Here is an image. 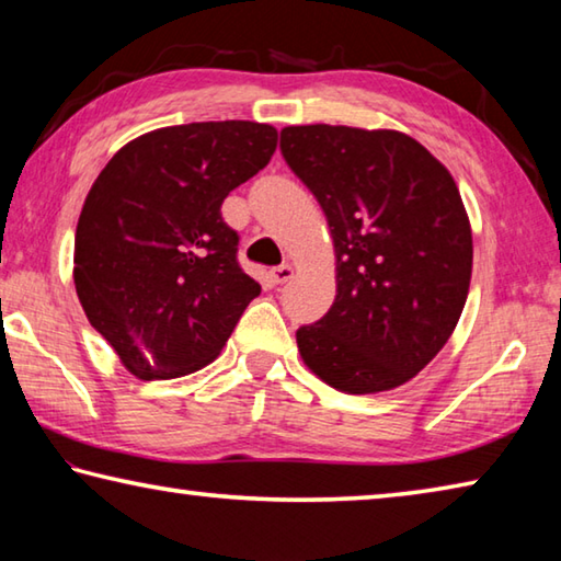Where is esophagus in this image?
<instances>
[{
  "label": "esophagus",
  "instance_id": "esophagus-1",
  "mask_svg": "<svg viewBox=\"0 0 561 561\" xmlns=\"http://www.w3.org/2000/svg\"><path fill=\"white\" fill-rule=\"evenodd\" d=\"M294 277L291 264H279V267L272 270V282L274 284H287Z\"/></svg>",
  "mask_w": 561,
  "mask_h": 561
}]
</instances>
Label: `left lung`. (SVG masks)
Returning <instances> with one entry per match:
<instances>
[{"mask_svg":"<svg viewBox=\"0 0 561 561\" xmlns=\"http://www.w3.org/2000/svg\"><path fill=\"white\" fill-rule=\"evenodd\" d=\"M279 148L336 250V299L297 329L304 364L346 393L411 381L468 299L472 232L453 175L398 130L289 126Z\"/></svg>","mask_w":561,"mask_h":561,"instance_id":"8db88e82","label":"left lung"}]
</instances>
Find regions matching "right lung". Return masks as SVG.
<instances>
[{
  "mask_svg": "<svg viewBox=\"0 0 561 561\" xmlns=\"http://www.w3.org/2000/svg\"><path fill=\"white\" fill-rule=\"evenodd\" d=\"M274 148L267 123H187L146 133L101 170L76 227L73 282L130 374L178 378L210 364L260 297L220 207Z\"/></svg>",
  "mask_w": 561,
  "mask_h": 561,
  "instance_id": "add662e5",
  "label": "right lung"
}]
</instances>
